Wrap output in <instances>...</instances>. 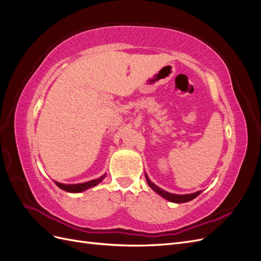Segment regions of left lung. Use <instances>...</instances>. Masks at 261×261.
Masks as SVG:
<instances>
[{"label": "left lung", "mask_w": 261, "mask_h": 261, "mask_svg": "<svg viewBox=\"0 0 261 261\" xmlns=\"http://www.w3.org/2000/svg\"><path fill=\"white\" fill-rule=\"evenodd\" d=\"M146 180H147L148 185H149L150 187H151L155 193H158V194H159L160 196H162L164 199H167V200H169V201H171V202L181 203V202L191 201V200H193L194 198H196V197L198 196V195L201 193V191H199V192H196V193H194V194H187V195H176V194H171V193H169V192H165V191H163V189H161L160 187H158L156 185H154V184L152 183V181L149 179V177H148V175H147V174H146Z\"/></svg>", "instance_id": "obj_1"}]
</instances>
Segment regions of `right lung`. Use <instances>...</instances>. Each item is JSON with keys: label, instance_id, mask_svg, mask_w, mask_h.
Segmentation results:
<instances>
[{"label": "right lung", "instance_id": "add662e5", "mask_svg": "<svg viewBox=\"0 0 261 261\" xmlns=\"http://www.w3.org/2000/svg\"><path fill=\"white\" fill-rule=\"evenodd\" d=\"M105 177H106V174L100 176L99 178L92 179V180H89V181H86V183H81V184L66 185V184L59 183V181H55V184H57L61 189H63V191H65V192H68V193H81V192H84V191H86V189H88L90 187H93V186L98 185L99 183H101L102 180H103Z\"/></svg>", "mask_w": 261, "mask_h": 261}]
</instances>
